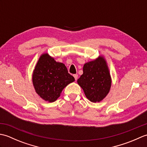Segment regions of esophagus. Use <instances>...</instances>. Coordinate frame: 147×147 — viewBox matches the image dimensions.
<instances>
[{
  "mask_svg": "<svg viewBox=\"0 0 147 147\" xmlns=\"http://www.w3.org/2000/svg\"><path fill=\"white\" fill-rule=\"evenodd\" d=\"M73 76H74V79H75V80H77L78 76V74H74Z\"/></svg>",
  "mask_w": 147,
  "mask_h": 147,
  "instance_id": "1",
  "label": "esophagus"
}]
</instances>
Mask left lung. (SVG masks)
Here are the masks:
<instances>
[{
  "instance_id": "left-lung-1",
  "label": "left lung",
  "mask_w": 147,
  "mask_h": 147,
  "mask_svg": "<svg viewBox=\"0 0 147 147\" xmlns=\"http://www.w3.org/2000/svg\"><path fill=\"white\" fill-rule=\"evenodd\" d=\"M83 73L78 80L90 101L102 100L110 90L111 78L105 59L100 57L96 60L85 64Z\"/></svg>"
}]
</instances>
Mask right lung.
Wrapping results in <instances>:
<instances>
[{
  "mask_svg": "<svg viewBox=\"0 0 147 147\" xmlns=\"http://www.w3.org/2000/svg\"><path fill=\"white\" fill-rule=\"evenodd\" d=\"M74 81L65 65L44 54L37 62L33 74V83L38 95L46 101L53 102L60 96L68 84Z\"/></svg>",
  "mask_w": 147,
  "mask_h": 147,
  "instance_id": "1",
  "label": "right lung"
}]
</instances>
